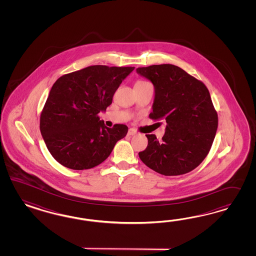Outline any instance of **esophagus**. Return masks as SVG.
Segmentation results:
<instances>
[{
	"label": "esophagus",
	"instance_id": "34e87169",
	"mask_svg": "<svg viewBox=\"0 0 256 256\" xmlns=\"http://www.w3.org/2000/svg\"><path fill=\"white\" fill-rule=\"evenodd\" d=\"M128 135H130V136H133V135H136V134H137V132H136L134 128H130V130H128Z\"/></svg>",
	"mask_w": 256,
	"mask_h": 256
}]
</instances>
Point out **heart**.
I'll use <instances>...</instances> for the list:
<instances>
[{
  "label": "heart",
  "mask_w": 256,
  "mask_h": 256,
  "mask_svg": "<svg viewBox=\"0 0 256 256\" xmlns=\"http://www.w3.org/2000/svg\"><path fill=\"white\" fill-rule=\"evenodd\" d=\"M146 82H144V80H138V82H136V84H146Z\"/></svg>",
  "instance_id": "b5f03b06"
}]
</instances>
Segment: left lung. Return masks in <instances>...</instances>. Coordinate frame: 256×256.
<instances>
[{"label":"left lung","instance_id":"left-lung-1","mask_svg":"<svg viewBox=\"0 0 256 256\" xmlns=\"http://www.w3.org/2000/svg\"><path fill=\"white\" fill-rule=\"evenodd\" d=\"M136 71L155 88L149 117L167 123L160 142L154 134L146 135L148 148L140 152V160L163 176H180L194 170L208 154L217 132V112L208 89L201 80L170 64Z\"/></svg>","mask_w":256,"mask_h":256}]
</instances>
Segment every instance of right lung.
<instances>
[{
    "label": "right lung",
    "instance_id": "right-lung-1",
    "mask_svg": "<svg viewBox=\"0 0 256 256\" xmlns=\"http://www.w3.org/2000/svg\"><path fill=\"white\" fill-rule=\"evenodd\" d=\"M134 66H91L59 78L52 87L40 116L46 148L62 166L91 169L103 162L128 133L126 124L107 128L98 114Z\"/></svg>",
    "mask_w": 256,
    "mask_h": 256
}]
</instances>
